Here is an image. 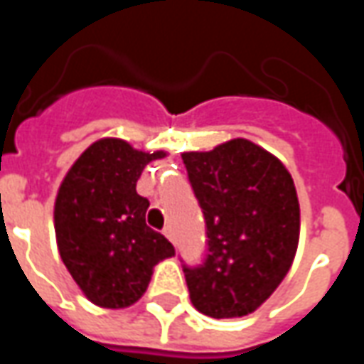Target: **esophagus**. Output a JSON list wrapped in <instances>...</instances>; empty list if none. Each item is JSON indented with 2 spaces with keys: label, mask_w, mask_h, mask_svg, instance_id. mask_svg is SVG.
<instances>
[{
  "label": "esophagus",
  "mask_w": 364,
  "mask_h": 364,
  "mask_svg": "<svg viewBox=\"0 0 364 364\" xmlns=\"http://www.w3.org/2000/svg\"><path fill=\"white\" fill-rule=\"evenodd\" d=\"M164 234H166V237L169 240V242H175V234L171 226H166V228H164Z\"/></svg>",
  "instance_id": "esophagus-1"
}]
</instances>
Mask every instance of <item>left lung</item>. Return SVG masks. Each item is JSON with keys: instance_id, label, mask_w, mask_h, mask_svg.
Here are the masks:
<instances>
[{"instance_id": "8db88e82", "label": "left lung", "mask_w": 364, "mask_h": 364, "mask_svg": "<svg viewBox=\"0 0 364 364\" xmlns=\"http://www.w3.org/2000/svg\"><path fill=\"white\" fill-rule=\"evenodd\" d=\"M181 158L206 222L203 263L181 261L191 302L210 318L247 316L273 294L294 259V181L279 159L244 138Z\"/></svg>"}]
</instances>
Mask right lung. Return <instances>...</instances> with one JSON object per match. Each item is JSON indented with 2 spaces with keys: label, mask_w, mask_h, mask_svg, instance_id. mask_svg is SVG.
<instances>
[{
  "label": "right lung",
  "mask_w": 364,
  "mask_h": 364,
  "mask_svg": "<svg viewBox=\"0 0 364 364\" xmlns=\"http://www.w3.org/2000/svg\"><path fill=\"white\" fill-rule=\"evenodd\" d=\"M164 156L105 138L83 151L60 185L54 205L60 257L93 304H134L154 265L175 255L169 240L146 224L150 200L136 193L144 167Z\"/></svg>",
  "instance_id": "add662e5"
}]
</instances>
